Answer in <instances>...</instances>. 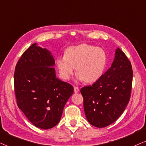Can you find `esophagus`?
<instances>
[{
    "label": "esophagus",
    "instance_id": "esophagus-1",
    "mask_svg": "<svg viewBox=\"0 0 146 146\" xmlns=\"http://www.w3.org/2000/svg\"><path fill=\"white\" fill-rule=\"evenodd\" d=\"M74 91L75 93L79 92V88L76 86H74Z\"/></svg>",
    "mask_w": 146,
    "mask_h": 146
}]
</instances>
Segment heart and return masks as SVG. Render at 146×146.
Returning a JSON list of instances; mask_svg holds the SVG:
<instances>
[{
    "mask_svg": "<svg viewBox=\"0 0 146 146\" xmlns=\"http://www.w3.org/2000/svg\"><path fill=\"white\" fill-rule=\"evenodd\" d=\"M106 64L107 54L104 50L87 44L70 46L64 56L56 60L62 79L69 80L76 68L78 80L87 84L95 82L102 76Z\"/></svg>",
    "mask_w": 146,
    "mask_h": 146,
    "instance_id": "b5f03b06",
    "label": "heart"
}]
</instances>
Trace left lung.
<instances>
[{"label": "left lung", "instance_id": "left-lung-1", "mask_svg": "<svg viewBox=\"0 0 146 146\" xmlns=\"http://www.w3.org/2000/svg\"><path fill=\"white\" fill-rule=\"evenodd\" d=\"M132 78L130 61L117 48L111 67L92 85L80 90L86 117L90 124L104 127L119 118L129 101Z\"/></svg>", "mask_w": 146, "mask_h": 146}]
</instances>
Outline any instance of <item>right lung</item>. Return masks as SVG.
<instances>
[{"label": "right lung", "mask_w": 146, "mask_h": 146, "mask_svg": "<svg viewBox=\"0 0 146 146\" xmlns=\"http://www.w3.org/2000/svg\"><path fill=\"white\" fill-rule=\"evenodd\" d=\"M50 52L33 44L16 65L14 85L18 106L31 122L47 129L59 123L74 88L56 77Z\"/></svg>", "instance_id": "obj_1"}]
</instances>
